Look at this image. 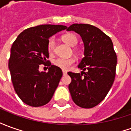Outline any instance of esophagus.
I'll use <instances>...</instances> for the list:
<instances>
[{"instance_id":"obj_1","label":"esophagus","mask_w":131,"mask_h":131,"mask_svg":"<svg viewBox=\"0 0 131 131\" xmlns=\"http://www.w3.org/2000/svg\"><path fill=\"white\" fill-rule=\"evenodd\" d=\"M63 75H67V71H63Z\"/></svg>"}]
</instances>
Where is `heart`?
<instances>
[{"mask_svg": "<svg viewBox=\"0 0 131 131\" xmlns=\"http://www.w3.org/2000/svg\"><path fill=\"white\" fill-rule=\"evenodd\" d=\"M62 40L68 46L71 47H74L78 43V38L73 33H66L62 36ZM48 51L50 54L53 53L55 48V40L53 38H51L48 40V46H47ZM76 51V49H74ZM75 62L74 58H58L53 60L54 66L60 68L62 70H68L73 64Z\"/></svg>", "mask_w": 131, "mask_h": 131, "instance_id": "1", "label": "heart"}]
</instances>
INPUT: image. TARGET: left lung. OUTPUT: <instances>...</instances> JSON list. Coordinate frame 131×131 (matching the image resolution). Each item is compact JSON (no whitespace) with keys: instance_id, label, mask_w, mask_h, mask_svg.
I'll return each instance as SVG.
<instances>
[{"instance_id":"8db88e82","label":"left lung","mask_w":131,"mask_h":131,"mask_svg":"<svg viewBox=\"0 0 131 131\" xmlns=\"http://www.w3.org/2000/svg\"><path fill=\"white\" fill-rule=\"evenodd\" d=\"M67 30L79 34L84 43V57L78 66L83 71L81 73H68L71 78L69 91L76 105L91 108L105 98L113 83L116 53L110 37L97 27L75 23Z\"/></svg>"}]
</instances>
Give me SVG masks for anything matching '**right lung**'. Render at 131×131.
I'll use <instances>...</instances> for the list:
<instances>
[{
  "instance_id": "1",
  "label": "right lung",
  "mask_w": 131,
  "mask_h": 131,
  "mask_svg": "<svg viewBox=\"0 0 131 131\" xmlns=\"http://www.w3.org/2000/svg\"><path fill=\"white\" fill-rule=\"evenodd\" d=\"M67 28L62 25H40L23 30L10 49L8 68L13 85L20 100L27 105L39 107L53 95L63 72L51 65L47 46L49 38ZM49 66V72H40V64Z\"/></svg>"
}]
</instances>
